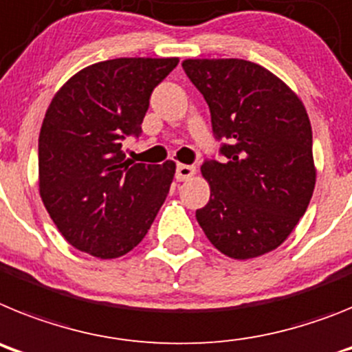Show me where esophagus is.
<instances>
[{
	"mask_svg": "<svg viewBox=\"0 0 352 352\" xmlns=\"http://www.w3.org/2000/svg\"><path fill=\"white\" fill-rule=\"evenodd\" d=\"M195 166H191V164H177V170H175V179L179 180V182H184V180L191 179V177L195 175Z\"/></svg>",
	"mask_w": 352,
	"mask_h": 352,
	"instance_id": "1",
	"label": "esophagus"
}]
</instances>
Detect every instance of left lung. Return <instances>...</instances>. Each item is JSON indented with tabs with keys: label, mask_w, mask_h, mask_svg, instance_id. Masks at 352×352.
Returning a JSON list of instances; mask_svg holds the SVG:
<instances>
[{
	"label": "left lung",
	"mask_w": 352,
	"mask_h": 352,
	"mask_svg": "<svg viewBox=\"0 0 352 352\" xmlns=\"http://www.w3.org/2000/svg\"><path fill=\"white\" fill-rule=\"evenodd\" d=\"M186 76L210 109L221 161L201 173L210 198L197 210L207 239L232 258L278 248L294 230L316 188L311 125L283 81L246 60H186Z\"/></svg>",
	"instance_id": "obj_1"
}]
</instances>
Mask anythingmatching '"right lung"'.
Returning a JSON list of instances; mask_svg holds the SVG:
<instances>
[{
    "label": "right lung",
    "mask_w": 352,
    "mask_h": 352,
    "mask_svg": "<svg viewBox=\"0 0 352 352\" xmlns=\"http://www.w3.org/2000/svg\"><path fill=\"white\" fill-rule=\"evenodd\" d=\"M177 58L99 62L60 88L38 136V186L49 216L74 248L117 258L154 223L175 163H133L122 142L138 138L151 96Z\"/></svg>",
    "instance_id": "1"
}]
</instances>
